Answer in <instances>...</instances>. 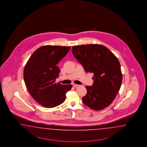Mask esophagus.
I'll return each instance as SVG.
<instances>
[{
	"label": "esophagus",
	"mask_w": 147,
	"mask_h": 147,
	"mask_svg": "<svg viewBox=\"0 0 147 147\" xmlns=\"http://www.w3.org/2000/svg\"><path fill=\"white\" fill-rule=\"evenodd\" d=\"M72 85H73V86L74 87H79V86H80V85H76V84H73Z\"/></svg>",
	"instance_id": "obj_1"
}]
</instances>
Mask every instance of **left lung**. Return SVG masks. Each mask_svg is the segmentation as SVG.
Returning <instances> with one entry per match:
<instances>
[{
  "label": "left lung",
  "mask_w": 147,
  "mask_h": 147,
  "mask_svg": "<svg viewBox=\"0 0 147 147\" xmlns=\"http://www.w3.org/2000/svg\"><path fill=\"white\" fill-rule=\"evenodd\" d=\"M71 52L87 73H93V84L86 87L85 105L95 111L108 107L120 89L122 74L117 58L106 47L98 44L72 47Z\"/></svg>",
  "instance_id": "1"
}]
</instances>
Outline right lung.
Returning a JSON list of instances; mask_svg holds the SVG:
<instances>
[{
    "mask_svg": "<svg viewBox=\"0 0 147 147\" xmlns=\"http://www.w3.org/2000/svg\"><path fill=\"white\" fill-rule=\"evenodd\" d=\"M70 46H44L32 54L24 70V79L30 94L37 102L47 108L64 102L71 85L55 82L60 69L57 64L68 53Z\"/></svg>",
    "mask_w": 147,
    "mask_h": 147,
    "instance_id": "add662e5",
    "label": "right lung"
}]
</instances>
